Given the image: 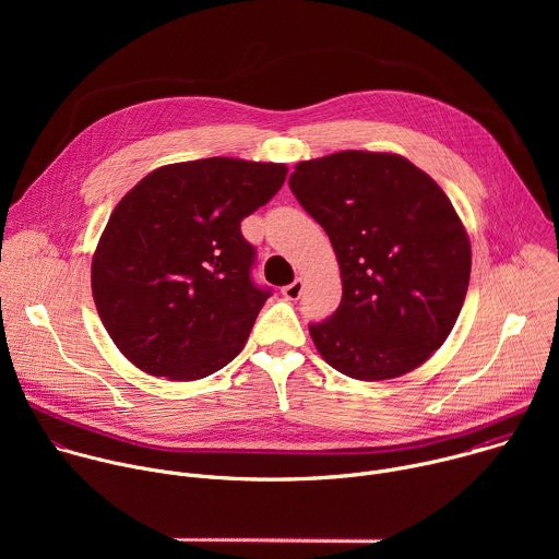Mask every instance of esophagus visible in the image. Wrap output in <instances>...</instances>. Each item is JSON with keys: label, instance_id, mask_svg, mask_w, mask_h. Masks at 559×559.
Wrapping results in <instances>:
<instances>
[{"label": "esophagus", "instance_id": "1", "mask_svg": "<svg viewBox=\"0 0 559 559\" xmlns=\"http://www.w3.org/2000/svg\"><path fill=\"white\" fill-rule=\"evenodd\" d=\"M302 287H305L302 278H296L294 283L285 285L281 292H283V296H285L287 300H298V298H300V294H302Z\"/></svg>", "mask_w": 559, "mask_h": 559}]
</instances>
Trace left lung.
<instances>
[{"label": "left lung", "instance_id": "8db88e82", "mask_svg": "<svg viewBox=\"0 0 559 559\" xmlns=\"http://www.w3.org/2000/svg\"><path fill=\"white\" fill-rule=\"evenodd\" d=\"M289 188L334 246L343 300L309 334L356 380L397 378L451 334L471 243L442 188L401 154L345 150L300 162Z\"/></svg>", "mask_w": 559, "mask_h": 559}]
</instances>
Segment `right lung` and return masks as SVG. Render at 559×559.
<instances>
[{
  "label": "right lung",
  "mask_w": 559,
  "mask_h": 559,
  "mask_svg": "<svg viewBox=\"0 0 559 559\" xmlns=\"http://www.w3.org/2000/svg\"><path fill=\"white\" fill-rule=\"evenodd\" d=\"M283 164L212 156L143 177L112 210L93 296L119 352L150 376L205 378L243 349L270 298L241 221L283 186Z\"/></svg>",
  "instance_id": "1"
}]
</instances>
